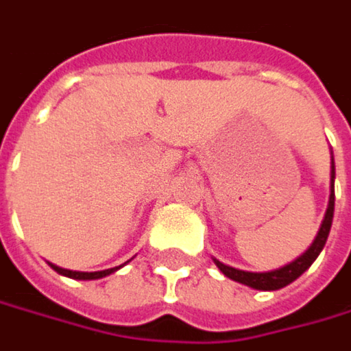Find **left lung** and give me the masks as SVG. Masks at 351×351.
<instances>
[{
	"label": "left lung",
	"mask_w": 351,
	"mask_h": 351,
	"mask_svg": "<svg viewBox=\"0 0 351 351\" xmlns=\"http://www.w3.org/2000/svg\"><path fill=\"white\" fill-rule=\"evenodd\" d=\"M334 178H336V167H334V156H332V178H330V200H328V208H326V215H324V220L319 224V230L314 242L310 244V248L298 256L294 262L282 266L278 270H270V272H244V270H238V268H232V266H226L222 262H218L215 258V264L218 266V270L228 276L234 282H240V284H246L254 290H280L288 284H292L294 280L300 278L310 266L312 262L318 258V254L322 252V248L326 246V240H328V234H330V228H332V220H334V200H336V195H334Z\"/></svg>",
	"instance_id": "left-lung-1"
}]
</instances>
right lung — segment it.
<instances>
[{
  "label": "right lung",
  "instance_id": "obj_1",
  "mask_svg": "<svg viewBox=\"0 0 351 351\" xmlns=\"http://www.w3.org/2000/svg\"><path fill=\"white\" fill-rule=\"evenodd\" d=\"M51 268L55 272H59V274H63V276H67V278H75V280H99V278H105V276H109V274H113L114 270H119L121 266H117V268H109V270H101V272H77V270H67V268H59V266H55L51 264Z\"/></svg>",
  "mask_w": 351,
  "mask_h": 351
}]
</instances>
